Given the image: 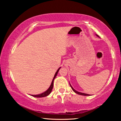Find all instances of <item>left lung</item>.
I'll use <instances>...</instances> for the list:
<instances>
[{"label":"left lung","mask_w":121,"mask_h":121,"mask_svg":"<svg viewBox=\"0 0 121 121\" xmlns=\"http://www.w3.org/2000/svg\"><path fill=\"white\" fill-rule=\"evenodd\" d=\"M97 35V36H98V37H99V36L97 35ZM70 87H71V88L72 89V90H73V91H74V92L76 93H77V94H80V95H90V94H85V93H81V92H79V91H76V90H74V89L73 88V87H72V86L70 85Z\"/></svg>","instance_id":"1"}]
</instances>
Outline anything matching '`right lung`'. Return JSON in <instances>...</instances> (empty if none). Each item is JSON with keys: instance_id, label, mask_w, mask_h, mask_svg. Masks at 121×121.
I'll list each match as a JSON object with an SVG mask.
<instances>
[{"instance_id": "right-lung-1", "label": "right lung", "mask_w": 121, "mask_h": 121, "mask_svg": "<svg viewBox=\"0 0 121 121\" xmlns=\"http://www.w3.org/2000/svg\"><path fill=\"white\" fill-rule=\"evenodd\" d=\"M60 68H61V67H60ZM60 68H59L58 69V70H57V72H56V73H55V76H54L53 78V80H52V83H51V86H50L49 88L48 89V90L45 91V92L43 93H41V94H37V95H31L32 96L35 97H37V98H39V97H46V96H47V95H49V94L51 93V91H52V89H53V81H54V80H55V77H56L57 74V73H58V72L59 71V70H60Z\"/></svg>"}]
</instances>
